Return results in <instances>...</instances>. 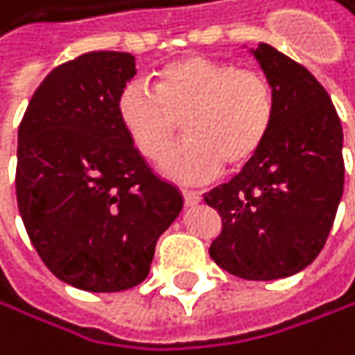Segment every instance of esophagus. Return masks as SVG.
I'll return each instance as SVG.
<instances>
[{
    "label": "esophagus",
    "mask_w": 355,
    "mask_h": 355,
    "mask_svg": "<svg viewBox=\"0 0 355 355\" xmlns=\"http://www.w3.org/2000/svg\"><path fill=\"white\" fill-rule=\"evenodd\" d=\"M183 200L187 207H192V205H198L200 202V194L194 192V189H183Z\"/></svg>",
    "instance_id": "esophagus-1"
}]
</instances>
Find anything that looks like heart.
I'll list each match as a JSON object with an SVG mask.
<instances>
[{
  "label": "heart",
  "mask_w": 355,
  "mask_h": 355,
  "mask_svg": "<svg viewBox=\"0 0 355 355\" xmlns=\"http://www.w3.org/2000/svg\"><path fill=\"white\" fill-rule=\"evenodd\" d=\"M277 113L264 73L189 54L155 71V91L132 83L117 98V119L141 157L166 155L181 122L187 139L163 159L161 170L183 183H200L246 168L266 146Z\"/></svg>",
  "instance_id": "heart-1"
}]
</instances>
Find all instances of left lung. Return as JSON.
<instances>
[{"mask_svg":"<svg viewBox=\"0 0 355 355\" xmlns=\"http://www.w3.org/2000/svg\"><path fill=\"white\" fill-rule=\"evenodd\" d=\"M251 54L277 98L270 137L238 176L205 194L223 218L209 255L227 272L272 282L310 266L345 187L343 126L321 83L272 45Z\"/></svg>","mask_w":355,"mask_h":355,"instance_id":"8db88e82","label":"left lung"}]
</instances>
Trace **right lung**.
<instances>
[{"instance_id": "obj_1", "label": "right lung", "mask_w": 355, "mask_h": 355, "mask_svg": "<svg viewBox=\"0 0 355 355\" xmlns=\"http://www.w3.org/2000/svg\"><path fill=\"white\" fill-rule=\"evenodd\" d=\"M137 73L126 52H89L47 73L19 124L17 202L32 246L60 282L87 293L141 284L183 209L117 119Z\"/></svg>"}]
</instances>
